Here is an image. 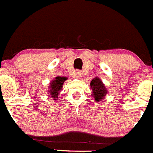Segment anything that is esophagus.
<instances>
[{
    "mask_svg": "<svg viewBox=\"0 0 153 153\" xmlns=\"http://www.w3.org/2000/svg\"><path fill=\"white\" fill-rule=\"evenodd\" d=\"M74 75H75V76L76 77V78H79V77L81 76V72H80V71L76 70V71H75Z\"/></svg>",
    "mask_w": 153,
    "mask_h": 153,
    "instance_id": "1",
    "label": "esophagus"
}]
</instances>
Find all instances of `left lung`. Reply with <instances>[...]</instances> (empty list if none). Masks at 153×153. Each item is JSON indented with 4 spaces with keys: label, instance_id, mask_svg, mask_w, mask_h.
<instances>
[{
    "label": "left lung",
    "instance_id": "obj_1",
    "mask_svg": "<svg viewBox=\"0 0 153 153\" xmlns=\"http://www.w3.org/2000/svg\"><path fill=\"white\" fill-rule=\"evenodd\" d=\"M90 85L91 89L92 91L91 96H93L97 102L102 100L107 94V89L105 88V85L102 83L100 79L98 77H95L91 80Z\"/></svg>",
    "mask_w": 153,
    "mask_h": 153
}]
</instances>
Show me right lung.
<instances>
[{"instance_id":"right-lung-1","label":"right lung","mask_w":153,"mask_h":153,"mask_svg":"<svg viewBox=\"0 0 153 153\" xmlns=\"http://www.w3.org/2000/svg\"><path fill=\"white\" fill-rule=\"evenodd\" d=\"M67 79V77L56 76L51 81L49 85V94L52 97L53 100H57L59 94L62 88V85L64 82Z\"/></svg>"}]
</instances>
